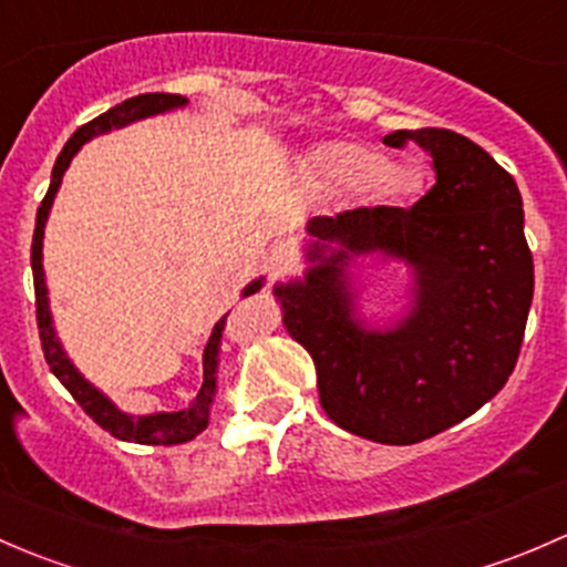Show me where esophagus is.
Masks as SVG:
<instances>
[{
  "instance_id": "obj_1",
  "label": "esophagus",
  "mask_w": 567,
  "mask_h": 567,
  "mask_svg": "<svg viewBox=\"0 0 567 567\" xmlns=\"http://www.w3.org/2000/svg\"><path fill=\"white\" fill-rule=\"evenodd\" d=\"M290 262H293V249H290V244L279 241L277 247L271 249V255H268V271L279 274V271H285Z\"/></svg>"
}]
</instances>
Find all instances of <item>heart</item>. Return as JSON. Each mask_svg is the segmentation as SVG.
<instances>
[{"label":"heart","instance_id":"heart-1","mask_svg":"<svg viewBox=\"0 0 567 567\" xmlns=\"http://www.w3.org/2000/svg\"><path fill=\"white\" fill-rule=\"evenodd\" d=\"M312 173L326 188L346 197L370 192L375 197H405L414 186L411 175L400 167H390L381 153L359 142H329L312 153Z\"/></svg>","mask_w":567,"mask_h":567}]
</instances>
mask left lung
Listing matches in <instances>:
<instances>
[{
	"mask_svg": "<svg viewBox=\"0 0 567 567\" xmlns=\"http://www.w3.org/2000/svg\"><path fill=\"white\" fill-rule=\"evenodd\" d=\"M405 142L433 158L431 192L411 208L310 219L305 279L274 288L329 420L379 444H416L488 403L516 368L535 288L513 175L455 131L384 136ZM373 254L412 271V307L384 330L355 316L350 285V266Z\"/></svg>",
	"mask_w": 567,
	"mask_h": 567,
	"instance_id": "8db88e82",
	"label": "left lung"
}]
</instances>
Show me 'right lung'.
I'll return each mask as SVG.
<instances>
[{
    "label": "right lung",
    "instance_id": "add662e5",
    "mask_svg": "<svg viewBox=\"0 0 567 567\" xmlns=\"http://www.w3.org/2000/svg\"><path fill=\"white\" fill-rule=\"evenodd\" d=\"M188 101L183 95L173 93H145L134 95V99L123 101V104L112 106L109 112L99 114L95 120L84 123L82 128L73 131V136L68 140V145L62 147V153L56 156L54 169H51V186L45 192L43 203L38 208L35 219V236H32V277H35V307H38V329H40V346H43V357L49 362L51 373L60 379V384L73 394L79 405L99 422L104 431L112 433L114 439H123V442H136V444H183L192 442L197 433H203L208 427L210 416V403H214L216 394V370H219V346H221V331H225L227 316L214 326L210 331V340L203 351V386H199L197 398L192 400V405L183 411H162V414H147V416H134L120 411L104 392L95 390L76 368L68 359V353L62 351L60 340H56L54 323H51L49 312V290H45V277H43V227L49 219L51 203L56 197V188H60L62 175H65L71 158L82 151L84 142H90L93 136L106 134L112 128H123V125L136 123V120L153 117V114L173 112V109L186 106ZM262 277L249 282L244 288V296L260 290Z\"/></svg>",
    "mask_w": 567,
    "mask_h": 567
}]
</instances>
